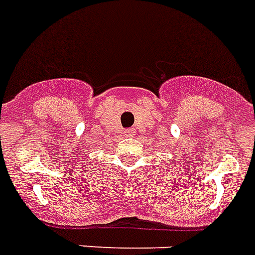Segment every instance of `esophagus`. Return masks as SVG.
Returning a JSON list of instances; mask_svg holds the SVG:
<instances>
[{"label":"esophagus","mask_w":255,"mask_h":255,"mask_svg":"<svg viewBox=\"0 0 255 255\" xmlns=\"http://www.w3.org/2000/svg\"><path fill=\"white\" fill-rule=\"evenodd\" d=\"M124 134H125V137H130V135L134 134V130H131V129L125 130V131H124Z\"/></svg>","instance_id":"1"}]
</instances>
